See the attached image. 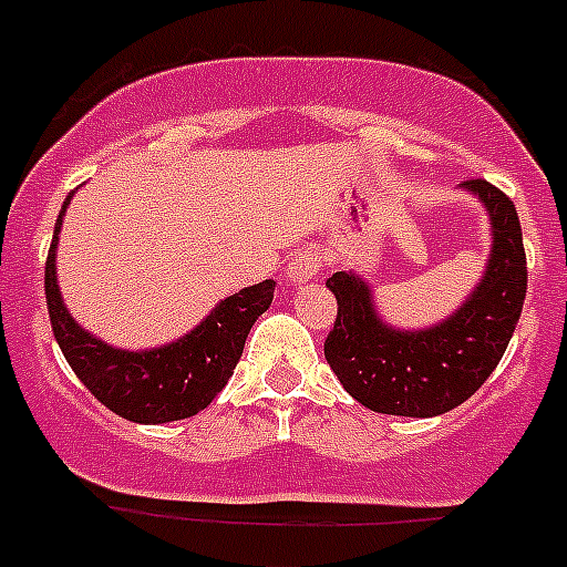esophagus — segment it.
<instances>
[{
    "mask_svg": "<svg viewBox=\"0 0 567 567\" xmlns=\"http://www.w3.org/2000/svg\"><path fill=\"white\" fill-rule=\"evenodd\" d=\"M318 271H321V257L310 249L293 251V257L288 260V277L293 285L310 282Z\"/></svg>",
    "mask_w": 567,
    "mask_h": 567,
    "instance_id": "esophagus-1",
    "label": "esophagus"
}]
</instances>
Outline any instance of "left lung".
I'll list each match as a JSON object with an SVG mask.
<instances>
[{"instance_id": "1", "label": "left lung", "mask_w": 567, "mask_h": 567, "mask_svg": "<svg viewBox=\"0 0 567 567\" xmlns=\"http://www.w3.org/2000/svg\"><path fill=\"white\" fill-rule=\"evenodd\" d=\"M491 210L493 255L471 299L423 332H395L377 318L365 282L338 271L327 288L338 316L323 343L346 393L384 415L432 417L476 393L507 351L526 299V251L513 199L487 179H465Z\"/></svg>"}]
</instances>
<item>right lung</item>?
<instances>
[{"label": "right lung", "mask_w": 567, "mask_h": 567, "mask_svg": "<svg viewBox=\"0 0 567 567\" xmlns=\"http://www.w3.org/2000/svg\"><path fill=\"white\" fill-rule=\"evenodd\" d=\"M47 255L43 288L52 332L80 382L115 415L135 423L183 421L205 410L233 377L249 329L274 299V279L227 296L190 334L152 351H121L80 329L60 301L54 249L60 221Z\"/></svg>", "instance_id": "obj_1"}]
</instances>
